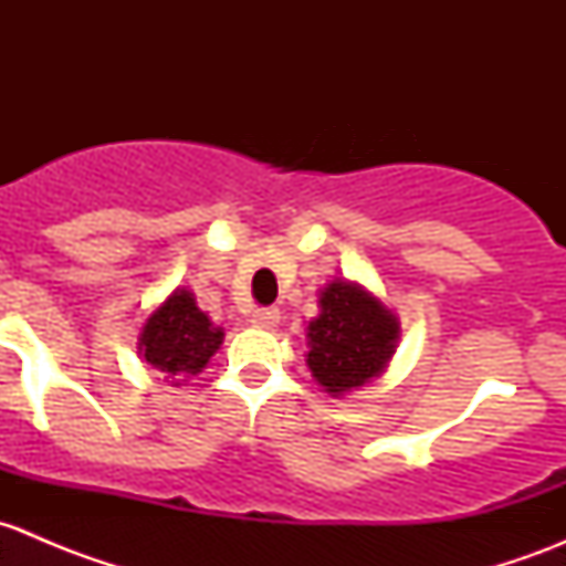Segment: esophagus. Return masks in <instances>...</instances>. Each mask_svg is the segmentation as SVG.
Masks as SVG:
<instances>
[{
    "instance_id": "obj_1",
    "label": "esophagus",
    "mask_w": 566,
    "mask_h": 566,
    "mask_svg": "<svg viewBox=\"0 0 566 566\" xmlns=\"http://www.w3.org/2000/svg\"><path fill=\"white\" fill-rule=\"evenodd\" d=\"M251 325H256V328H276L279 325V310H254L249 315Z\"/></svg>"
}]
</instances>
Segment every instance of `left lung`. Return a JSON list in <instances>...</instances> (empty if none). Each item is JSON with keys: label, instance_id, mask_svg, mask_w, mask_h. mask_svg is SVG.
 <instances>
[{"label": "left lung", "instance_id": "left-lung-1", "mask_svg": "<svg viewBox=\"0 0 566 566\" xmlns=\"http://www.w3.org/2000/svg\"><path fill=\"white\" fill-rule=\"evenodd\" d=\"M319 315L306 323V367L328 397L342 399L373 384L397 353V312L364 284L334 279L317 293Z\"/></svg>", "mask_w": 566, "mask_h": 566}]
</instances>
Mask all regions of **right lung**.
Listing matches in <instances>:
<instances>
[{"label":"right lung","instance_id":"obj_1","mask_svg":"<svg viewBox=\"0 0 566 566\" xmlns=\"http://www.w3.org/2000/svg\"><path fill=\"white\" fill-rule=\"evenodd\" d=\"M224 342V328L197 306L188 287H175L145 317L136 339L139 356L161 375L164 384L182 386L202 373Z\"/></svg>","mask_w":566,"mask_h":566}]
</instances>
